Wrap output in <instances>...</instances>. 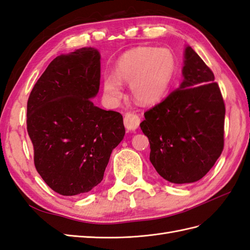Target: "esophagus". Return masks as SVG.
Instances as JSON below:
<instances>
[{
  "instance_id": "34e87169",
  "label": "esophagus",
  "mask_w": 250,
  "mask_h": 250,
  "mask_svg": "<svg viewBox=\"0 0 250 250\" xmlns=\"http://www.w3.org/2000/svg\"><path fill=\"white\" fill-rule=\"evenodd\" d=\"M124 123L127 131H135L139 126L140 118L138 117V115L134 113H126L124 119Z\"/></svg>"
}]
</instances>
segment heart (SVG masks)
I'll return each mask as SVG.
<instances>
[{"label":"heart","instance_id":"b5f03b06","mask_svg":"<svg viewBox=\"0 0 250 250\" xmlns=\"http://www.w3.org/2000/svg\"><path fill=\"white\" fill-rule=\"evenodd\" d=\"M176 69V56L170 48L138 46L129 49L116 61L115 75L104 76V97L111 104H118L123 97L121 82H125L138 104H154L167 95Z\"/></svg>","mask_w":250,"mask_h":250}]
</instances>
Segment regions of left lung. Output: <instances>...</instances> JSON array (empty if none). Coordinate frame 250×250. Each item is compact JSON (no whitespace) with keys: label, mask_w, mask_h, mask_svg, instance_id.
I'll use <instances>...</instances> for the list:
<instances>
[{"label":"left lung","mask_w":250,"mask_h":250,"mask_svg":"<svg viewBox=\"0 0 250 250\" xmlns=\"http://www.w3.org/2000/svg\"><path fill=\"white\" fill-rule=\"evenodd\" d=\"M183 80L145 113L140 129L149 138L150 162L172 184L200 181L224 148L225 104L214 75L191 46L184 52Z\"/></svg>","instance_id":"left-lung-1"}]
</instances>
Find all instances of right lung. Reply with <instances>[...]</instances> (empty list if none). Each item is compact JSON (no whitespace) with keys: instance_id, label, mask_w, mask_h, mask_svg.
Returning <instances> with one entry per match:
<instances>
[{"instance_id":"add662e5","label":"right lung","mask_w":250,"mask_h":250,"mask_svg":"<svg viewBox=\"0 0 250 250\" xmlns=\"http://www.w3.org/2000/svg\"><path fill=\"white\" fill-rule=\"evenodd\" d=\"M100 58L94 47L56 57L27 101L36 169L61 195L86 193L100 184L125 134L120 113L91 100L99 92Z\"/></svg>"}]
</instances>
